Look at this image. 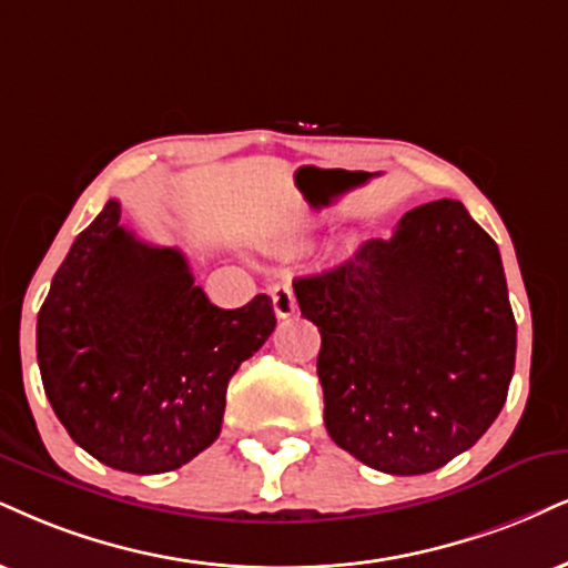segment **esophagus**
<instances>
[{
    "label": "esophagus",
    "mask_w": 568,
    "mask_h": 568,
    "mask_svg": "<svg viewBox=\"0 0 568 568\" xmlns=\"http://www.w3.org/2000/svg\"><path fill=\"white\" fill-rule=\"evenodd\" d=\"M271 303H273V313L278 318H290L292 313L297 311V300H295V290H292L290 282H278L271 286Z\"/></svg>",
    "instance_id": "34e87169"
}]
</instances>
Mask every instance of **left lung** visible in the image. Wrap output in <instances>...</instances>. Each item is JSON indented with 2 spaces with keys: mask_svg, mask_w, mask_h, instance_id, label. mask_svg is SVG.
I'll return each mask as SVG.
<instances>
[{
  "mask_svg": "<svg viewBox=\"0 0 568 568\" xmlns=\"http://www.w3.org/2000/svg\"><path fill=\"white\" fill-rule=\"evenodd\" d=\"M295 295L321 332L326 432L361 464L429 474L498 418L516 321L498 244L458 200L408 210Z\"/></svg>",
  "mask_w": 568,
  "mask_h": 568,
  "instance_id": "1",
  "label": "left lung"
}]
</instances>
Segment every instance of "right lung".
Wrapping results in <instances>:
<instances>
[{
    "mask_svg": "<svg viewBox=\"0 0 568 568\" xmlns=\"http://www.w3.org/2000/svg\"><path fill=\"white\" fill-rule=\"evenodd\" d=\"M276 328L257 295L223 311L176 247L121 223V202L75 236L39 311L37 355L54 416L118 471L163 474L219 439L229 379Z\"/></svg>",
    "mask_w": 568,
    "mask_h": 568,
    "instance_id": "1",
    "label": "right lung"
}]
</instances>
